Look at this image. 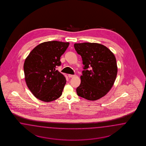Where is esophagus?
<instances>
[{"label": "esophagus", "instance_id": "esophagus-1", "mask_svg": "<svg viewBox=\"0 0 146 146\" xmlns=\"http://www.w3.org/2000/svg\"><path fill=\"white\" fill-rule=\"evenodd\" d=\"M75 75H72V74H68V77L69 78H73L74 76H75Z\"/></svg>", "mask_w": 146, "mask_h": 146}]
</instances>
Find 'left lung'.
Listing matches in <instances>:
<instances>
[{"label":"left lung","mask_w":146,"mask_h":146,"mask_svg":"<svg viewBox=\"0 0 146 146\" xmlns=\"http://www.w3.org/2000/svg\"><path fill=\"white\" fill-rule=\"evenodd\" d=\"M74 46L84 65L76 93L86 100L96 101L104 96L115 83L118 71L115 55L106 46L96 43Z\"/></svg>","instance_id":"8db88e82"}]
</instances>
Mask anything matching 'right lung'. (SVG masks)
<instances>
[{
  "label": "right lung",
  "instance_id": "add662e5",
  "mask_svg": "<svg viewBox=\"0 0 146 146\" xmlns=\"http://www.w3.org/2000/svg\"><path fill=\"white\" fill-rule=\"evenodd\" d=\"M70 43L48 41L36 46L26 58L23 65L28 88L35 97L43 102H51L62 95L65 77L58 70L60 57Z\"/></svg>",
  "mask_w": 146,
  "mask_h": 146
}]
</instances>
